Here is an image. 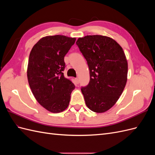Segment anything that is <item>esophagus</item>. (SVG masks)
<instances>
[{"label": "esophagus", "instance_id": "esophagus-1", "mask_svg": "<svg viewBox=\"0 0 155 155\" xmlns=\"http://www.w3.org/2000/svg\"><path fill=\"white\" fill-rule=\"evenodd\" d=\"M75 80H76V82L77 83V84H78L79 83V79L78 78H76V79H75Z\"/></svg>", "mask_w": 155, "mask_h": 155}]
</instances>
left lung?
<instances>
[{
  "label": "left lung",
  "mask_w": 155,
  "mask_h": 155,
  "mask_svg": "<svg viewBox=\"0 0 155 155\" xmlns=\"http://www.w3.org/2000/svg\"><path fill=\"white\" fill-rule=\"evenodd\" d=\"M76 44L87 61L90 81L81 88L85 104L97 113L109 110L118 100L127 80L128 63L121 46L109 37H79Z\"/></svg>",
  "instance_id": "left-lung-1"
}]
</instances>
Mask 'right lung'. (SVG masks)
<instances>
[{
	"label": "right lung",
	"instance_id": "obj_1",
	"mask_svg": "<svg viewBox=\"0 0 155 155\" xmlns=\"http://www.w3.org/2000/svg\"><path fill=\"white\" fill-rule=\"evenodd\" d=\"M76 38L65 35L46 36L33 46L27 68L31 91L39 104L58 113L67 109L74 84L64 78V57Z\"/></svg>",
	"mask_w": 155,
	"mask_h": 155
}]
</instances>
